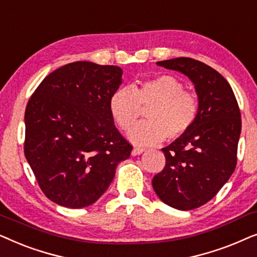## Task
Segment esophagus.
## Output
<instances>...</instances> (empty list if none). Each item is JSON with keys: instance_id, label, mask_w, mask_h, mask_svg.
<instances>
[{"instance_id": "1", "label": "esophagus", "mask_w": 257, "mask_h": 257, "mask_svg": "<svg viewBox=\"0 0 257 257\" xmlns=\"http://www.w3.org/2000/svg\"><path fill=\"white\" fill-rule=\"evenodd\" d=\"M146 149H143V148H138V147H136V148H134L132 150V155L133 156H138V155H141V154L145 152Z\"/></svg>"}]
</instances>
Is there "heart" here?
Segmentation results:
<instances>
[{
	"label": "heart",
	"instance_id": "b5f03b06",
	"mask_svg": "<svg viewBox=\"0 0 257 257\" xmlns=\"http://www.w3.org/2000/svg\"><path fill=\"white\" fill-rule=\"evenodd\" d=\"M147 111L148 121L132 125L141 114ZM109 110L119 128L128 131L132 142L141 146L156 145L164 139L176 140L193 126L198 115V101L194 94L184 91L176 77L161 75L133 88H119L109 100Z\"/></svg>",
	"mask_w": 257,
	"mask_h": 257
}]
</instances>
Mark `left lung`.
Instances as JSON below:
<instances>
[{
    "label": "left lung",
    "mask_w": 257,
    "mask_h": 257,
    "mask_svg": "<svg viewBox=\"0 0 257 257\" xmlns=\"http://www.w3.org/2000/svg\"><path fill=\"white\" fill-rule=\"evenodd\" d=\"M156 64L186 75L197 94L196 121L162 149L166 166L152 181L162 202L191 210L210 201L234 173L241 112L230 84L206 63L179 57Z\"/></svg>",
    "instance_id": "1"
}]
</instances>
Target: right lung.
Listing matches in <instances>:
<instances>
[{"label": "right lung", "instance_id": "right-lung-1", "mask_svg": "<svg viewBox=\"0 0 257 257\" xmlns=\"http://www.w3.org/2000/svg\"><path fill=\"white\" fill-rule=\"evenodd\" d=\"M122 74L117 66L78 61L48 75L30 97L25 155L53 202L71 209L95 203L131 156L109 110Z\"/></svg>", "mask_w": 257, "mask_h": 257}]
</instances>
